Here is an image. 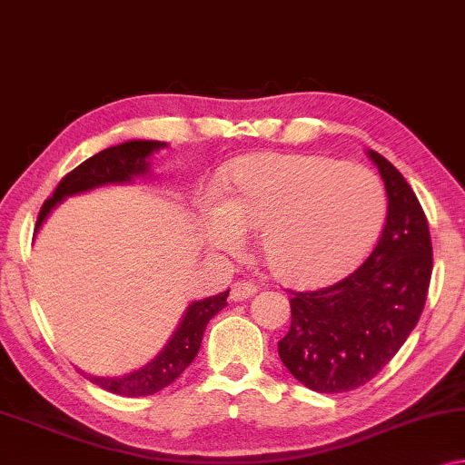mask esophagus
Instances as JSON below:
<instances>
[{"instance_id": "1", "label": "esophagus", "mask_w": 465, "mask_h": 465, "mask_svg": "<svg viewBox=\"0 0 465 465\" xmlns=\"http://www.w3.org/2000/svg\"><path fill=\"white\" fill-rule=\"evenodd\" d=\"M256 292V288L251 282H235L232 290H230V301L238 302V301H246Z\"/></svg>"}]
</instances>
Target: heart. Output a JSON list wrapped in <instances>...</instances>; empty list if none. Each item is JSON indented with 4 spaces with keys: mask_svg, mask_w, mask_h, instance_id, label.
<instances>
[{
    "mask_svg": "<svg viewBox=\"0 0 465 465\" xmlns=\"http://www.w3.org/2000/svg\"><path fill=\"white\" fill-rule=\"evenodd\" d=\"M382 185L357 164L317 154H251L225 175V200L203 211V232L219 252H238L259 230L261 254L277 280L320 286L349 272L384 223Z\"/></svg>",
    "mask_w": 465,
    "mask_h": 465,
    "instance_id": "heart-1",
    "label": "heart"
}]
</instances>
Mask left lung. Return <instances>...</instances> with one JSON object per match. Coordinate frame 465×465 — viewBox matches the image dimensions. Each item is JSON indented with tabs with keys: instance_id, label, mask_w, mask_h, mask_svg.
<instances>
[{
	"instance_id": "obj_1",
	"label": "left lung",
	"mask_w": 465,
	"mask_h": 465,
	"mask_svg": "<svg viewBox=\"0 0 465 465\" xmlns=\"http://www.w3.org/2000/svg\"><path fill=\"white\" fill-rule=\"evenodd\" d=\"M388 213L371 254L334 286L292 292V323L277 342L288 371L311 391L349 392L397 355L424 311L432 275L426 214L410 183L378 152Z\"/></svg>"
}]
</instances>
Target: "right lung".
Wrapping results in <instances>:
<instances>
[{"label": "right lung", "mask_w": 465, "mask_h": 465, "mask_svg": "<svg viewBox=\"0 0 465 465\" xmlns=\"http://www.w3.org/2000/svg\"><path fill=\"white\" fill-rule=\"evenodd\" d=\"M164 145L166 143L163 142L134 140L113 145V148H106L98 152L95 156L87 158V161L81 163L77 169H73L68 175L62 177V182L58 183V188L54 190L52 198L45 200L39 211L35 232L39 230L54 206L62 203L66 196H74V193L89 192L108 183H127L134 177L150 173L148 156L152 152L164 148ZM227 294H230V290H225V292H221L217 296H209V299L204 301L192 302L188 311H185L182 323H179V328L175 330V334L171 336V341L166 342L164 349L158 352L150 363H145L140 370L131 371L127 376L121 378H98L87 376V373L85 376L92 380L94 384L104 388V391L121 394V397H148V394L163 391L164 386L175 382V380L183 373L185 367L193 361V357L198 355L206 323L225 307Z\"/></svg>", "instance_id": "right-lung-1"}]
</instances>
